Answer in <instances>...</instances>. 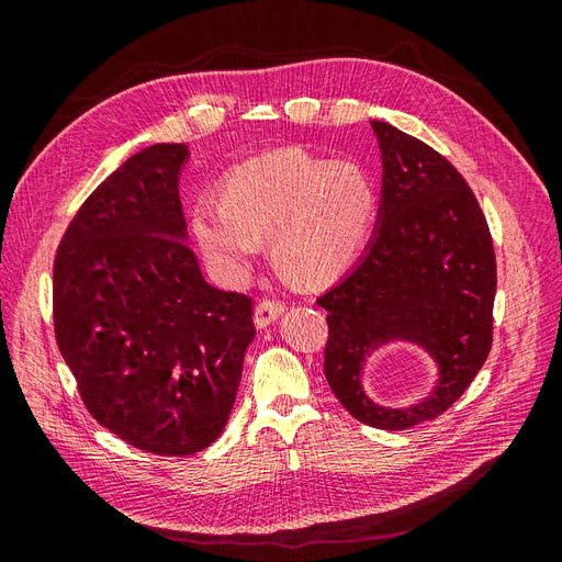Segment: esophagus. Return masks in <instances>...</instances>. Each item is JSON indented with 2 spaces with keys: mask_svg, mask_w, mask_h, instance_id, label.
Returning a JSON list of instances; mask_svg holds the SVG:
<instances>
[{
  "mask_svg": "<svg viewBox=\"0 0 562 562\" xmlns=\"http://www.w3.org/2000/svg\"><path fill=\"white\" fill-rule=\"evenodd\" d=\"M285 310V302L281 300H271V297H265L258 302V307H255V326L258 328H267L274 323Z\"/></svg>",
  "mask_w": 562,
  "mask_h": 562,
  "instance_id": "34e87169",
  "label": "esophagus"
}]
</instances>
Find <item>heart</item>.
Returning a JSON list of instances; mask_svg holds the SVG:
<instances>
[{"label":"heart","instance_id":"obj_1","mask_svg":"<svg viewBox=\"0 0 562 562\" xmlns=\"http://www.w3.org/2000/svg\"><path fill=\"white\" fill-rule=\"evenodd\" d=\"M378 209L375 184L351 159L274 151L227 178L223 201L199 196L192 232L220 269L241 274L274 241V258L302 283L330 281L359 255Z\"/></svg>","mask_w":562,"mask_h":562}]
</instances>
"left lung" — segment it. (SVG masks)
<instances>
[{
	"label": "left lung",
	"instance_id": "obj_1",
	"mask_svg": "<svg viewBox=\"0 0 562 562\" xmlns=\"http://www.w3.org/2000/svg\"><path fill=\"white\" fill-rule=\"evenodd\" d=\"M382 151V199L372 241L349 274L316 302L328 312V384L349 415L401 431L436 419L464 394L492 347L497 262L471 187L436 149L370 122ZM413 341L439 366L432 394L384 408L362 391L364 356Z\"/></svg>",
	"mask_w": 562,
	"mask_h": 562
}]
</instances>
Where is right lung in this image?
Listing matches in <instances>:
<instances>
[{
	"label": "right lung",
	"mask_w": 562,
	"mask_h": 562,
	"mask_svg": "<svg viewBox=\"0 0 562 562\" xmlns=\"http://www.w3.org/2000/svg\"><path fill=\"white\" fill-rule=\"evenodd\" d=\"M187 145L145 147L98 184L54 262V328L79 396L128 446L182 457L223 434L252 300L203 279L178 194Z\"/></svg>",
	"instance_id": "1"
}]
</instances>
